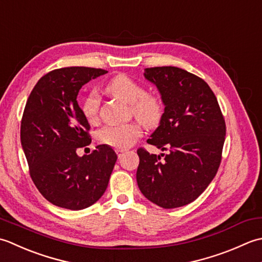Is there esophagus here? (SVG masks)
<instances>
[{
  "mask_svg": "<svg viewBox=\"0 0 262 262\" xmlns=\"http://www.w3.org/2000/svg\"><path fill=\"white\" fill-rule=\"evenodd\" d=\"M124 149H116V154H117V156H119V158H121L122 157V155L124 154Z\"/></svg>",
  "mask_w": 262,
  "mask_h": 262,
  "instance_id": "obj_1",
  "label": "esophagus"
}]
</instances>
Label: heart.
Masks as SVG:
<instances>
[{
    "label": "heart",
    "mask_w": 262,
    "mask_h": 262,
    "mask_svg": "<svg viewBox=\"0 0 262 262\" xmlns=\"http://www.w3.org/2000/svg\"><path fill=\"white\" fill-rule=\"evenodd\" d=\"M106 93L131 105V112L136 119L149 129L157 127L164 116L163 99L157 94L146 93L142 84L126 74L111 79L105 86ZM82 113L90 122L98 117L99 98L95 92H90L83 98ZM142 135L141 126L137 123L105 125L98 131L99 140L110 147L125 149L132 146Z\"/></svg>",
    "instance_id": "obj_1"
}]
</instances>
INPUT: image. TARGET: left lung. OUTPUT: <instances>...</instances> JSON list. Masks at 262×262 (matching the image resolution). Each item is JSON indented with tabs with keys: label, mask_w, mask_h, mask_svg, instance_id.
I'll use <instances>...</instances> for the list:
<instances>
[{
	"label": "left lung",
	"mask_w": 262,
	"mask_h": 262,
	"mask_svg": "<svg viewBox=\"0 0 262 262\" xmlns=\"http://www.w3.org/2000/svg\"><path fill=\"white\" fill-rule=\"evenodd\" d=\"M165 105L159 126L147 142L168 154L139 148L137 182L142 194L172 209L194 201L210 184L222 161L226 124L208 83L183 69L145 70Z\"/></svg>",
	"instance_id": "left-lung-1"
}]
</instances>
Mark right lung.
<instances>
[{
	"instance_id": "obj_1",
	"label": "right lung",
	"mask_w": 262,
	"mask_h": 262,
	"mask_svg": "<svg viewBox=\"0 0 262 262\" xmlns=\"http://www.w3.org/2000/svg\"><path fill=\"white\" fill-rule=\"evenodd\" d=\"M107 73L70 67L41 77L30 93L21 120V145L36 188L51 204L71 210L94 205L107 188L117 156L107 145L78 156L90 145V125L77 96L84 83Z\"/></svg>"
}]
</instances>
